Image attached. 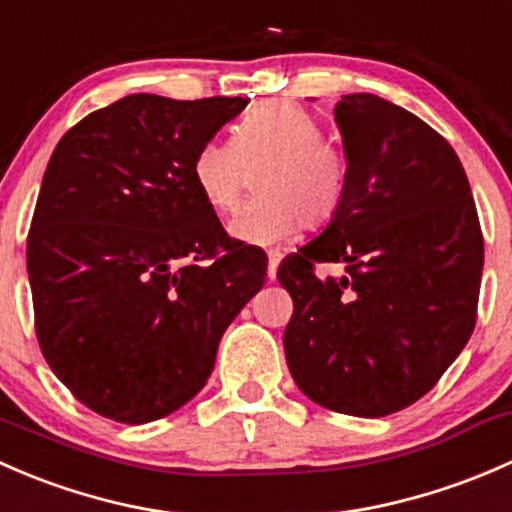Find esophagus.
Wrapping results in <instances>:
<instances>
[{
  "label": "esophagus",
  "instance_id": "34e87169",
  "mask_svg": "<svg viewBox=\"0 0 512 512\" xmlns=\"http://www.w3.org/2000/svg\"><path fill=\"white\" fill-rule=\"evenodd\" d=\"M282 252L280 250H270L267 252V280H275L277 277V267H280Z\"/></svg>",
  "mask_w": 512,
  "mask_h": 512
}]
</instances>
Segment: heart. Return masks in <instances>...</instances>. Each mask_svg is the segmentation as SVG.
I'll return each mask as SVG.
<instances>
[{
  "instance_id": "b5f03b06",
  "label": "heart",
  "mask_w": 512,
  "mask_h": 512,
  "mask_svg": "<svg viewBox=\"0 0 512 512\" xmlns=\"http://www.w3.org/2000/svg\"><path fill=\"white\" fill-rule=\"evenodd\" d=\"M260 163L257 195L230 225L237 240L275 245L302 223L327 225L347 198V153L324 136L322 121L297 103H262L247 113L235 141L203 143L193 158V180L215 213L230 215L240 205L247 168Z\"/></svg>"
}]
</instances>
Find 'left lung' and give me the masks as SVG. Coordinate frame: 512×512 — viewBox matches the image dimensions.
<instances>
[{"label": "left lung", "mask_w": 512, "mask_h": 512, "mask_svg": "<svg viewBox=\"0 0 512 512\" xmlns=\"http://www.w3.org/2000/svg\"><path fill=\"white\" fill-rule=\"evenodd\" d=\"M334 116L347 198L277 270L294 302L285 354L314 404L379 418L428 394L471 339L483 232L441 133L371 94L342 96ZM322 261H344L348 275L322 281Z\"/></svg>", "instance_id": "left-lung-1"}]
</instances>
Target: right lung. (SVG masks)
Masks as SVG:
<instances>
[{"mask_svg": "<svg viewBox=\"0 0 512 512\" xmlns=\"http://www.w3.org/2000/svg\"><path fill=\"white\" fill-rule=\"evenodd\" d=\"M245 106L133 94L51 153L27 237L34 329L96 414L148 423L188 404L265 285V252L232 240L193 180L195 153Z\"/></svg>", "mask_w": 512, "mask_h": 512, "instance_id": "add662e5", "label": "right lung"}]
</instances>
